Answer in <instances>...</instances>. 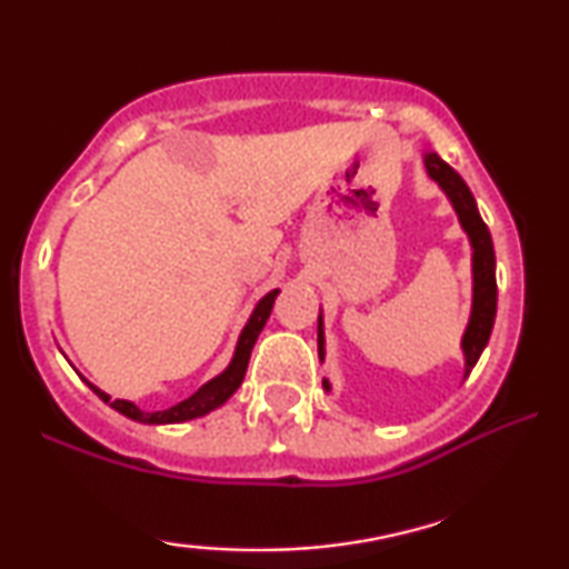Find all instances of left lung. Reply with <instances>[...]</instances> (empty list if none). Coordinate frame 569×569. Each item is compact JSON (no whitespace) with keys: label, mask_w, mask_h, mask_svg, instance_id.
Segmentation results:
<instances>
[{"label":"left lung","mask_w":569,"mask_h":569,"mask_svg":"<svg viewBox=\"0 0 569 569\" xmlns=\"http://www.w3.org/2000/svg\"><path fill=\"white\" fill-rule=\"evenodd\" d=\"M427 173L432 181H438L442 191L448 193V199L453 201V209L458 212L463 230L469 232L471 248H473V308H471V321L469 329L463 333V355H466V376L477 365L481 349L487 347L489 333L495 326L497 313V279H495V248L492 236H489L485 220L479 217L477 201H473L469 186L463 183V178L448 166L446 160H440L435 152L425 154ZM318 352L323 357V333H321V318H318ZM323 388L329 391V380H323Z\"/></svg>","instance_id":"obj_1"}]
</instances>
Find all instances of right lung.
I'll return each mask as SVG.
<instances>
[{"label": "right lung", "instance_id": "add662e5", "mask_svg": "<svg viewBox=\"0 0 569 569\" xmlns=\"http://www.w3.org/2000/svg\"><path fill=\"white\" fill-rule=\"evenodd\" d=\"M277 295H279V290H271L267 298L259 300V306H256L251 318H248L243 333H240L236 355H232V362L228 365V370H224L222 376H217V378L209 380V383L201 386L197 393L189 396V399H183L181 403H176V407H170L166 411H142L139 407H134V403H131V401H123V399L111 401V396L100 391V388H96V386H90V388L106 403L111 401V407L116 411H121L123 417L137 419V422H144V425H173V422H186V419L204 417L207 411L222 407V403L228 401L230 396L238 391V386L243 383L248 360H251V349L256 345V339H259L263 323H267V318L271 313V306H274Z\"/></svg>", "mask_w": 569, "mask_h": 569}]
</instances>
